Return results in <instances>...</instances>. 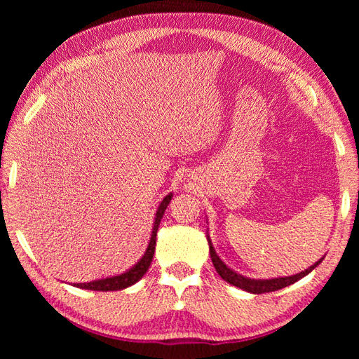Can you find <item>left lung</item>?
Segmentation results:
<instances>
[{"mask_svg": "<svg viewBox=\"0 0 359 359\" xmlns=\"http://www.w3.org/2000/svg\"><path fill=\"white\" fill-rule=\"evenodd\" d=\"M208 243H210V255H211L212 265H215L216 271L220 274V278H222L224 280H226L228 284H231L234 287H239L242 290H245V292L255 293V294L276 292V290H280V288L294 284L296 280H299L301 278L307 276V274L311 270H313L315 266H318L319 264H321V261L324 259V257L319 259V261L315 265H311L310 269H307L306 271H301V273H297V274H293V276L276 278V279H248V278H243L242 274H238L236 271H233L231 269H228V266L222 261H220L219 256L216 255V251H215V248H212L210 239H208Z\"/></svg>", "mask_w": 359, "mask_h": 359, "instance_id": "left-lung-1", "label": "left lung"}]
</instances>
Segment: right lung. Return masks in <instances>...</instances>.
Wrapping results in <instances>:
<instances>
[{"instance_id":"1","label":"right lung","mask_w":359,"mask_h":359,"mask_svg":"<svg viewBox=\"0 0 359 359\" xmlns=\"http://www.w3.org/2000/svg\"><path fill=\"white\" fill-rule=\"evenodd\" d=\"M171 197H172V194L170 193L162 201V203L158 205L149 245H148L147 251H144L143 257L133 266L131 270L125 271L123 274H118V276L106 278V279H100V280H93V282H88V284H75V287L85 288V290H95V292H114V290H123L129 285L135 284V282L139 279H142V276L148 271L149 265L152 262V256H154V250H156V239H157L156 236H157V230H158V225H160V219L163 217L165 210H166L168 205H170Z\"/></svg>"}]
</instances>
